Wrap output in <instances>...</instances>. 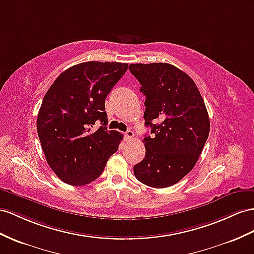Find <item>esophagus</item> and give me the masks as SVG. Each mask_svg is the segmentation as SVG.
Listing matches in <instances>:
<instances>
[{
  "instance_id": "34e87169",
  "label": "esophagus",
  "mask_w": 254,
  "mask_h": 254,
  "mask_svg": "<svg viewBox=\"0 0 254 254\" xmlns=\"http://www.w3.org/2000/svg\"><path fill=\"white\" fill-rule=\"evenodd\" d=\"M125 137H126V140H127V141L132 140V138L134 137L133 131H131V129H128V131H127V132L125 133Z\"/></svg>"
}]
</instances>
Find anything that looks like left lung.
<instances>
[{"label": "left lung", "mask_w": 254, "mask_h": 254, "mask_svg": "<svg viewBox=\"0 0 254 254\" xmlns=\"http://www.w3.org/2000/svg\"><path fill=\"white\" fill-rule=\"evenodd\" d=\"M128 69L146 96L145 125L151 127L134 175L149 187H171L192 171L209 135L204 100L192 78L172 64H129Z\"/></svg>", "instance_id": "left-lung-1"}]
</instances>
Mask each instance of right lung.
Here are the masks:
<instances>
[{"label": "right lung", "mask_w": 254, "mask_h": 254, "mask_svg": "<svg viewBox=\"0 0 254 254\" xmlns=\"http://www.w3.org/2000/svg\"><path fill=\"white\" fill-rule=\"evenodd\" d=\"M128 64L83 62L58 76L45 94L37 134L47 163L63 183L84 186L101 176L123 135L107 131L105 100ZM99 120L102 126L93 129Z\"/></svg>", "instance_id": "obj_1"}]
</instances>
